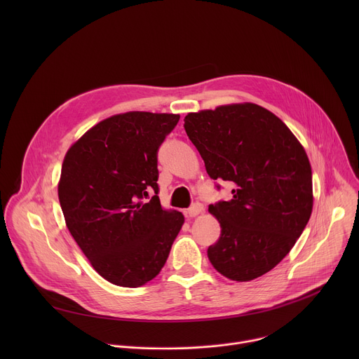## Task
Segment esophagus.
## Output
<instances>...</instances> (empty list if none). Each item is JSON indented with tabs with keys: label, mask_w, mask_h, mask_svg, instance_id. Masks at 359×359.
I'll return each mask as SVG.
<instances>
[{
	"label": "esophagus",
	"mask_w": 359,
	"mask_h": 359,
	"mask_svg": "<svg viewBox=\"0 0 359 359\" xmlns=\"http://www.w3.org/2000/svg\"><path fill=\"white\" fill-rule=\"evenodd\" d=\"M203 210H204V208H203L201 203H194L193 206L187 210V216H189V217H196V216L200 215Z\"/></svg>",
	"instance_id": "34e87169"
}]
</instances>
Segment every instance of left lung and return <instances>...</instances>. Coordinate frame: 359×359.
<instances>
[{"mask_svg":"<svg viewBox=\"0 0 359 359\" xmlns=\"http://www.w3.org/2000/svg\"><path fill=\"white\" fill-rule=\"evenodd\" d=\"M184 129L209 176L234 186L231 200L209 206L222 227L208 248L210 263L234 281L262 277L290 252L313 212L304 147L281 119L254 104L189 114Z\"/></svg>","mask_w":359,"mask_h":359,"instance_id":"obj_1","label":"left lung"}]
</instances>
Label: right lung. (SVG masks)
Segmentation results:
<instances>
[{"instance_id":"1","label":"right lung","mask_w":359,"mask_h":359,"mask_svg":"<svg viewBox=\"0 0 359 359\" xmlns=\"http://www.w3.org/2000/svg\"><path fill=\"white\" fill-rule=\"evenodd\" d=\"M179 119L111 116L64 159L58 197L67 227L92 267L115 285L135 288L155 278L184 222L182 213L162 209L156 183L158 150Z\"/></svg>"}]
</instances>
